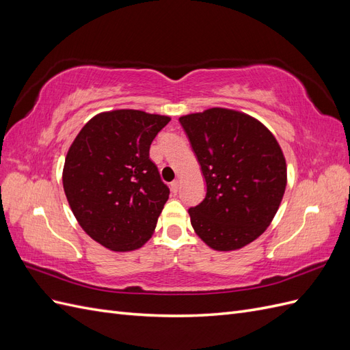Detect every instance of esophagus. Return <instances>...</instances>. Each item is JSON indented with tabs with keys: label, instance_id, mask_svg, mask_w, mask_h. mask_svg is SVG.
<instances>
[{
	"label": "esophagus",
	"instance_id": "obj_1",
	"mask_svg": "<svg viewBox=\"0 0 350 350\" xmlns=\"http://www.w3.org/2000/svg\"><path fill=\"white\" fill-rule=\"evenodd\" d=\"M179 187H181V185H179V181H174V183H171V189H172V193H174V194H176V193L179 191Z\"/></svg>",
	"mask_w": 350,
	"mask_h": 350
}]
</instances>
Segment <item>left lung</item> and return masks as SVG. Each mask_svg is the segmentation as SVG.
<instances>
[{"label":"left lung","instance_id":"left-lung-1","mask_svg":"<svg viewBox=\"0 0 350 350\" xmlns=\"http://www.w3.org/2000/svg\"><path fill=\"white\" fill-rule=\"evenodd\" d=\"M201 166L206 196L188 208L196 234L217 251L242 248L270 225L286 188L279 143L257 120L211 108L179 118Z\"/></svg>","mask_w":350,"mask_h":350}]
</instances>
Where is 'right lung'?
Listing matches in <instances>:
<instances>
[{
    "mask_svg": "<svg viewBox=\"0 0 350 350\" xmlns=\"http://www.w3.org/2000/svg\"><path fill=\"white\" fill-rule=\"evenodd\" d=\"M169 116L120 109L83 126L66 157L62 184L86 234L112 251L140 248L169 198L149 150Z\"/></svg>",
    "mask_w": 350,
    "mask_h": 350,
    "instance_id": "obj_1",
    "label": "right lung"
}]
</instances>
